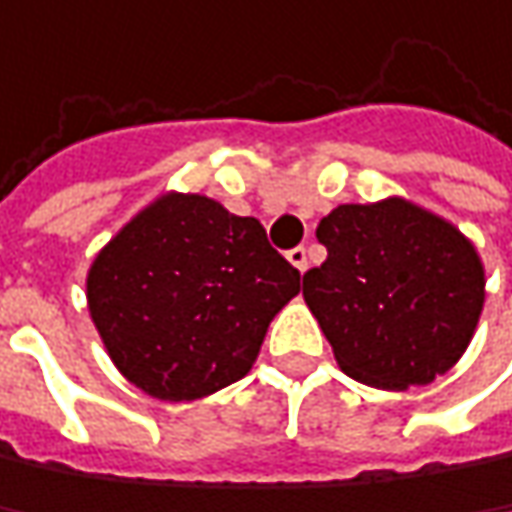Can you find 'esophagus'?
Wrapping results in <instances>:
<instances>
[{
    "mask_svg": "<svg viewBox=\"0 0 512 512\" xmlns=\"http://www.w3.org/2000/svg\"><path fill=\"white\" fill-rule=\"evenodd\" d=\"M286 256H289V262H292L301 274L307 271V265H310V262H307V247H292Z\"/></svg>",
    "mask_w": 512,
    "mask_h": 512,
    "instance_id": "esophagus-1",
    "label": "esophagus"
}]
</instances>
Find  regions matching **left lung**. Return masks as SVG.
<instances>
[{"label":"left lung","mask_w":512,"mask_h":512,"mask_svg":"<svg viewBox=\"0 0 512 512\" xmlns=\"http://www.w3.org/2000/svg\"><path fill=\"white\" fill-rule=\"evenodd\" d=\"M328 259L304 274V301L337 364L387 390L435 382L468 349L483 310L471 241L405 202L340 205L316 229Z\"/></svg>","instance_id":"8db88e82"}]
</instances>
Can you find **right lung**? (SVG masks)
<instances>
[{
    "label": "right lung",
    "instance_id": "1",
    "mask_svg": "<svg viewBox=\"0 0 512 512\" xmlns=\"http://www.w3.org/2000/svg\"><path fill=\"white\" fill-rule=\"evenodd\" d=\"M86 286L95 328L125 379L154 399L184 402L250 373L301 274L256 217L169 193L98 253Z\"/></svg>",
    "mask_w": 512,
    "mask_h": 512
}]
</instances>
